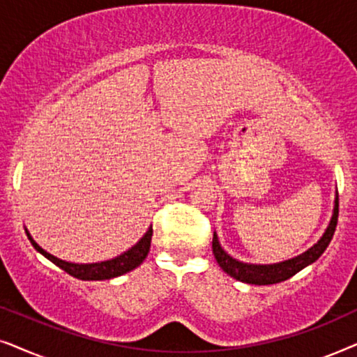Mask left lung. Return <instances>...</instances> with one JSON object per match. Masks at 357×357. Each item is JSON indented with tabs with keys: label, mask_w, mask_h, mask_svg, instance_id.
Segmentation results:
<instances>
[{
	"label": "left lung",
	"mask_w": 357,
	"mask_h": 357,
	"mask_svg": "<svg viewBox=\"0 0 357 357\" xmlns=\"http://www.w3.org/2000/svg\"><path fill=\"white\" fill-rule=\"evenodd\" d=\"M338 193L335 198V208H333V216L330 219L328 227L319 242L314 247H310L309 250L297 255L291 260L281 261V263H273V265H252V263H243L238 261L236 258H232L229 253L224 252L221 243L218 241L216 232L213 236V253L216 258L218 265L221 266L224 273H227L229 276L234 280L247 282V284H258V286H266V284H276V282L289 280L291 276H294L296 273H299L302 268L309 266L310 263H314L321 253L326 250L331 238H333L336 222H338Z\"/></svg>",
	"instance_id": "8db88e82"
}]
</instances>
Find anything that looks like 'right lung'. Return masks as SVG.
<instances>
[{
	"label": "right lung",
	"instance_id": "1",
	"mask_svg": "<svg viewBox=\"0 0 357 357\" xmlns=\"http://www.w3.org/2000/svg\"><path fill=\"white\" fill-rule=\"evenodd\" d=\"M29 241L33 245V248L38 253H42L43 257L48 258L52 263H55L58 268H61L63 271H66L68 275L77 278V280L82 281H102V280H112V278L121 276L125 273L135 270L136 266H139L141 263L144 261V258L148 257L149 247H151V237H153V227L148 229V232L144 234L143 237L139 238V242L121 253V255L112 258V260L100 261V263H70L65 260H60V258L53 257L52 253L43 250V248L38 245V243L33 241L29 231H26Z\"/></svg>",
	"mask_w": 357,
	"mask_h": 357
}]
</instances>
